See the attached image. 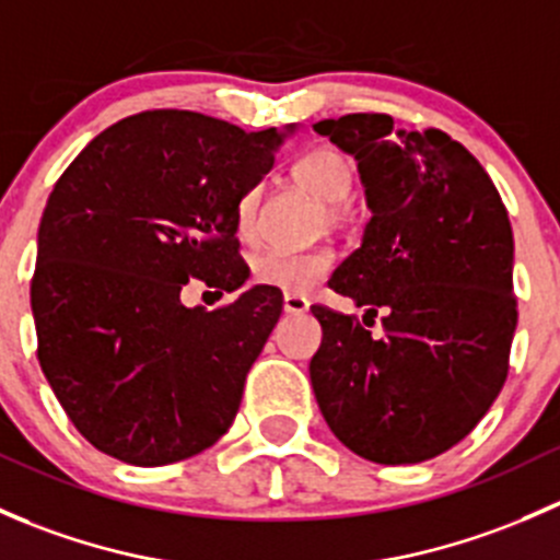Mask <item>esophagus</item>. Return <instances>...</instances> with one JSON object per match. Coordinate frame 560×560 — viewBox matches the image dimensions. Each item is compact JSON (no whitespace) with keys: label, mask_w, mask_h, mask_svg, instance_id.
Wrapping results in <instances>:
<instances>
[{"label":"esophagus","mask_w":560,"mask_h":560,"mask_svg":"<svg viewBox=\"0 0 560 560\" xmlns=\"http://www.w3.org/2000/svg\"><path fill=\"white\" fill-rule=\"evenodd\" d=\"M312 303L301 295H284V312L287 314H306Z\"/></svg>","instance_id":"obj_1"}]
</instances>
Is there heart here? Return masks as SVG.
Returning a JSON list of instances; mask_svg holds the SVG:
<instances>
[{
    "label": "heart",
    "instance_id": "obj_1",
    "mask_svg": "<svg viewBox=\"0 0 560 560\" xmlns=\"http://www.w3.org/2000/svg\"><path fill=\"white\" fill-rule=\"evenodd\" d=\"M298 186L314 195L322 206L330 208V217H338V206L347 202L354 186V165L343 151L322 145V149L308 151L295 165ZM259 200L262 189L248 186L241 191L235 202V230L241 241L257 238L259 228ZM332 268L330 252H281V248H268L254 259V279L259 284L276 287L290 295H306L312 292Z\"/></svg>",
    "mask_w": 560,
    "mask_h": 560
}]
</instances>
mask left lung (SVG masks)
<instances>
[{
  "label": "left lung",
  "mask_w": 560,
  "mask_h": 560,
  "mask_svg": "<svg viewBox=\"0 0 560 560\" xmlns=\"http://www.w3.org/2000/svg\"><path fill=\"white\" fill-rule=\"evenodd\" d=\"M314 129L358 160L371 219L327 281L382 316L312 306L322 343L308 365L322 417L343 447L400 466L474 431L510 371L517 327L515 241L485 167L439 129H395L349 113Z\"/></svg>",
  "instance_id": "obj_1"
}]
</instances>
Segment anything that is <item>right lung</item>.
<instances>
[{"label":"right lung","instance_id":"add662e5","mask_svg":"<svg viewBox=\"0 0 560 560\" xmlns=\"http://www.w3.org/2000/svg\"><path fill=\"white\" fill-rule=\"evenodd\" d=\"M295 132L149 110L100 132L56 180L37 233V360L100 453L165 466L217 444L281 314L276 287L186 308L189 279L235 292V202ZM222 295V292H219Z\"/></svg>","mask_w":560,"mask_h":560}]
</instances>
